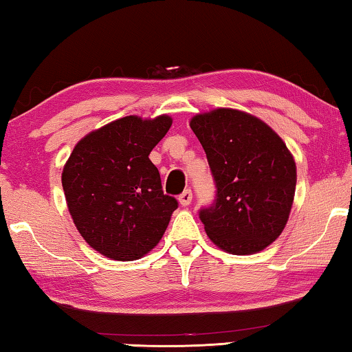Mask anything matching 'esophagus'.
Here are the masks:
<instances>
[{
	"label": "esophagus",
	"mask_w": 352,
	"mask_h": 352,
	"mask_svg": "<svg viewBox=\"0 0 352 352\" xmlns=\"http://www.w3.org/2000/svg\"><path fill=\"white\" fill-rule=\"evenodd\" d=\"M178 200H180L182 206H189L190 201H192V190H190V189L183 190V194L180 195V197H178Z\"/></svg>",
	"instance_id": "1"
}]
</instances>
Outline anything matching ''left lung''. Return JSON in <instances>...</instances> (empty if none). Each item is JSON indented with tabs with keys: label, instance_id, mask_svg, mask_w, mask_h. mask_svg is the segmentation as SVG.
<instances>
[{
	"label": "left lung",
	"instance_id": "1",
	"mask_svg": "<svg viewBox=\"0 0 352 352\" xmlns=\"http://www.w3.org/2000/svg\"><path fill=\"white\" fill-rule=\"evenodd\" d=\"M216 182V200L200 210L212 243L231 254H253L276 241L295 197L296 164L264 121L234 109L199 113L189 122Z\"/></svg>",
	"mask_w": 352,
	"mask_h": 352
}]
</instances>
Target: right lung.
<instances>
[{
	"label": "right lung",
	"mask_w": 352,
	"mask_h": 352,
	"mask_svg": "<svg viewBox=\"0 0 352 352\" xmlns=\"http://www.w3.org/2000/svg\"><path fill=\"white\" fill-rule=\"evenodd\" d=\"M172 118L126 116L77 142L62 172L76 228L93 250L115 261H135L162 241L177 200L166 195L148 160Z\"/></svg>",
	"instance_id": "obj_1"
}]
</instances>
